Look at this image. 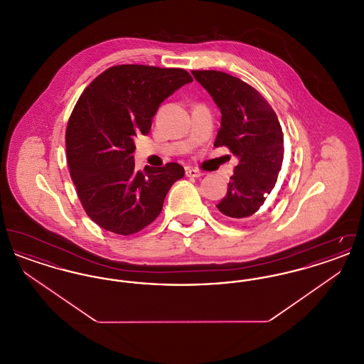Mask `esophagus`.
<instances>
[{
    "label": "esophagus",
    "mask_w": 364,
    "mask_h": 364,
    "mask_svg": "<svg viewBox=\"0 0 364 364\" xmlns=\"http://www.w3.org/2000/svg\"><path fill=\"white\" fill-rule=\"evenodd\" d=\"M186 176L187 177H200V176H203V172L193 169V168H186Z\"/></svg>",
    "instance_id": "esophagus-1"
}]
</instances>
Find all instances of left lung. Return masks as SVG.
Returning a JSON list of instances; mask_svg holds the SVG:
<instances>
[{"mask_svg":"<svg viewBox=\"0 0 364 364\" xmlns=\"http://www.w3.org/2000/svg\"><path fill=\"white\" fill-rule=\"evenodd\" d=\"M198 83L221 110V128L214 141L239 159L217 205L229 221L250 220L277 183L284 159V134L276 112L254 87L220 70H192Z\"/></svg>","mask_w":364,"mask_h":364,"instance_id":"obj_1","label":"left lung"}]
</instances>
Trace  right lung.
Instances as JSON below:
<instances>
[{"label":"right lung","instance_id":"add662e5","mask_svg":"<svg viewBox=\"0 0 364 364\" xmlns=\"http://www.w3.org/2000/svg\"><path fill=\"white\" fill-rule=\"evenodd\" d=\"M191 82L187 70L132 64L105 70L83 91L65 144L72 181L95 224L127 236L159 215L184 168L171 162L135 171V138L150 132L159 105Z\"/></svg>","mask_w":364,"mask_h":364}]
</instances>
